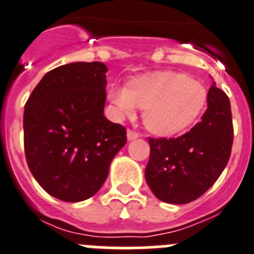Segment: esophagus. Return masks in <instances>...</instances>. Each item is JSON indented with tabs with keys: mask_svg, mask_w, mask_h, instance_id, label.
I'll return each instance as SVG.
<instances>
[{
	"mask_svg": "<svg viewBox=\"0 0 254 254\" xmlns=\"http://www.w3.org/2000/svg\"><path fill=\"white\" fill-rule=\"evenodd\" d=\"M127 140H129V141H131V140H135V139H138L139 136H140V135H139L138 132L132 131V130H127Z\"/></svg>",
	"mask_w": 254,
	"mask_h": 254,
	"instance_id": "obj_1",
	"label": "esophagus"
}]
</instances>
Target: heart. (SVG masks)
<instances>
[{"instance_id": "1", "label": "heart", "mask_w": 254, "mask_h": 254, "mask_svg": "<svg viewBox=\"0 0 254 254\" xmlns=\"http://www.w3.org/2000/svg\"><path fill=\"white\" fill-rule=\"evenodd\" d=\"M108 100L118 116H132L144 109L143 122L159 136L188 130L202 115L208 100L204 85L177 71H154L135 76L127 87L111 86Z\"/></svg>"}]
</instances>
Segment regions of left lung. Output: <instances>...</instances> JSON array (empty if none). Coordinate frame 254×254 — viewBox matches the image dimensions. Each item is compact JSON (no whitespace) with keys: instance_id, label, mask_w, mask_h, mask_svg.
Returning a JSON list of instances; mask_svg holds the SVG:
<instances>
[{"instance_id":"1","label":"left lung","mask_w":254,"mask_h":254,"mask_svg":"<svg viewBox=\"0 0 254 254\" xmlns=\"http://www.w3.org/2000/svg\"><path fill=\"white\" fill-rule=\"evenodd\" d=\"M200 123L177 139H149L145 179L156 198L187 204L204 194L226 168L233 144L231 103L215 86L208 91Z\"/></svg>"}]
</instances>
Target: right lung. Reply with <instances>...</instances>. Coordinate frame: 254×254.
<instances>
[{
    "mask_svg": "<svg viewBox=\"0 0 254 254\" xmlns=\"http://www.w3.org/2000/svg\"><path fill=\"white\" fill-rule=\"evenodd\" d=\"M105 64L71 63L49 71L23 113L27 165L50 195L76 203L105 183L127 130L104 116Z\"/></svg>",
    "mask_w": 254,
    "mask_h": 254,
    "instance_id": "obj_1",
    "label": "right lung"
}]
</instances>
